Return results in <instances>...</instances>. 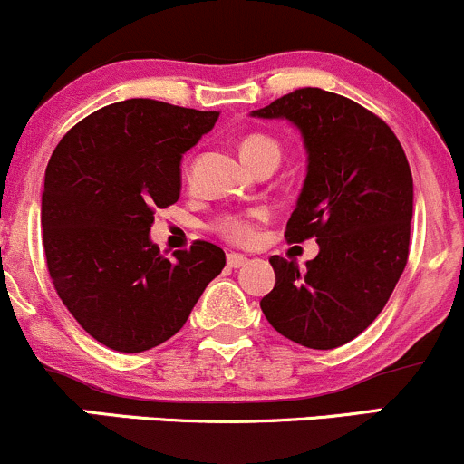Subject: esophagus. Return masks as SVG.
<instances>
[{
  "label": "esophagus",
  "mask_w": 464,
  "mask_h": 464,
  "mask_svg": "<svg viewBox=\"0 0 464 464\" xmlns=\"http://www.w3.org/2000/svg\"><path fill=\"white\" fill-rule=\"evenodd\" d=\"M248 259L244 257V255H239V253H228L227 255V266L228 268H242L244 264H246Z\"/></svg>",
  "instance_id": "obj_1"
}]
</instances>
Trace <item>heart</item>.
Instances as JSON below:
<instances>
[{"mask_svg": "<svg viewBox=\"0 0 464 464\" xmlns=\"http://www.w3.org/2000/svg\"><path fill=\"white\" fill-rule=\"evenodd\" d=\"M239 152L248 165L266 154H279V143L264 132H250L239 141ZM262 211H242V214H222L216 218L214 231L231 244H250L257 236V222L262 220Z\"/></svg>", "mask_w": 464, "mask_h": 464, "instance_id": "b5f03b06", "label": "heart"}]
</instances>
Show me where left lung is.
<instances>
[{
  "label": "left lung",
  "instance_id": "1",
  "mask_svg": "<svg viewBox=\"0 0 464 464\" xmlns=\"http://www.w3.org/2000/svg\"><path fill=\"white\" fill-rule=\"evenodd\" d=\"M255 117L301 129L310 163L285 227L287 242L316 237L305 270L270 257L276 284L262 299L268 323L307 349L347 344L380 316L408 264L412 172L382 117L316 87L275 100Z\"/></svg>",
  "mask_w": 464,
  "mask_h": 464
}]
</instances>
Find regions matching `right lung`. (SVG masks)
Wrapping results in <instances>:
<instances>
[{
  "label": "right lung",
  "instance_id": "add662e5",
  "mask_svg": "<svg viewBox=\"0 0 464 464\" xmlns=\"http://www.w3.org/2000/svg\"><path fill=\"white\" fill-rule=\"evenodd\" d=\"M218 111L132 98L95 111L63 137L45 169L44 248L58 296L89 335L120 353L172 338L225 250L196 239L172 257L150 242L157 209L180 196V157Z\"/></svg>",
  "mask_w": 464,
  "mask_h": 464
}]
</instances>
